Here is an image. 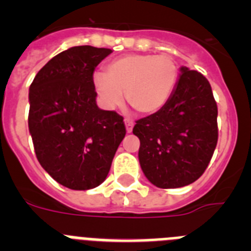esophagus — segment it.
Here are the masks:
<instances>
[{
  "label": "esophagus",
  "instance_id": "obj_1",
  "mask_svg": "<svg viewBox=\"0 0 251 251\" xmlns=\"http://www.w3.org/2000/svg\"><path fill=\"white\" fill-rule=\"evenodd\" d=\"M124 124H126V129H127V133H130L133 130V126H134V122L130 118L124 119Z\"/></svg>",
  "mask_w": 251,
  "mask_h": 251
}]
</instances>
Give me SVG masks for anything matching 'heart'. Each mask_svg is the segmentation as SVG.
Wrapping results in <instances>:
<instances>
[{
    "label": "heart",
    "mask_w": 251,
    "mask_h": 251,
    "mask_svg": "<svg viewBox=\"0 0 251 251\" xmlns=\"http://www.w3.org/2000/svg\"><path fill=\"white\" fill-rule=\"evenodd\" d=\"M178 76V65L172 55L129 54L112 60L105 66V74L95 73L93 86L106 109L121 105L126 93L133 110L150 115L167 104Z\"/></svg>",
    "instance_id": "b5f03b06"
}]
</instances>
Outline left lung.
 <instances>
[{
  "mask_svg": "<svg viewBox=\"0 0 251 251\" xmlns=\"http://www.w3.org/2000/svg\"><path fill=\"white\" fill-rule=\"evenodd\" d=\"M174 93L161 110L138 119V158L148 181L159 188L183 187L207 168L217 145V105L201 73L179 69Z\"/></svg>",
  "mask_w": 251,
  "mask_h": 251,
  "instance_id": "1",
  "label": "left lung"
}]
</instances>
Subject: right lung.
Returning <instances> with one entry per match:
<instances>
[{
  "label": "right lung",
  "instance_id": "obj_1",
  "mask_svg": "<svg viewBox=\"0 0 251 251\" xmlns=\"http://www.w3.org/2000/svg\"><path fill=\"white\" fill-rule=\"evenodd\" d=\"M110 49L74 46L54 56L30 85L28 130L40 165L60 185L90 190L109 174L126 136L123 117L97 105L93 73Z\"/></svg>",
  "mask_w": 251,
  "mask_h": 251
}]
</instances>
